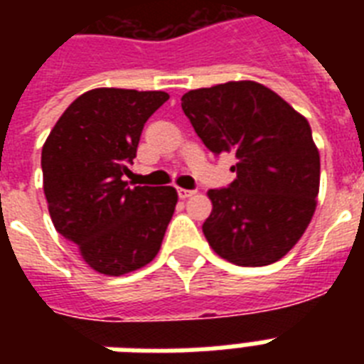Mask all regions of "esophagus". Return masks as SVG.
Wrapping results in <instances>:
<instances>
[{
	"label": "esophagus",
	"mask_w": 364,
	"mask_h": 364,
	"mask_svg": "<svg viewBox=\"0 0 364 364\" xmlns=\"http://www.w3.org/2000/svg\"><path fill=\"white\" fill-rule=\"evenodd\" d=\"M177 194H179V198H191L194 194V191H188V188H177Z\"/></svg>",
	"instance_id": "1"
}]
</instances>
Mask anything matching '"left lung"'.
<instances>
[{
  "mask_svg": "<svg viewBox=\"0 0 364 364\" xmlns=\"http://www.w3.org/2000/svg\"><path fill=\"white\" fill-rule=\"evenodd\" d=\"M181 107L211 153L236 156V179L208 193L213 210L202 230L211 249L238 266L279 260L316 211L319 151L308 121L255 81L188 90Z\"/></svg>",
  "mask_w": 364,
  "mask_h": 364,
  "instance_id": "obj_1",
  "label": "left lung"
}]
</instances>
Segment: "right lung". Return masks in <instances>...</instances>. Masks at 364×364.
I'll return each instance as SVG.
<instances>
[{"instance_id": "obj_1", "label": "right lung", "mask_w": 364, "mask_h": 364, "mask_svg": "<svg viewBox=\"0 0 364 364\" xmlns=\"http://www.w3.org/2000/svg\"><path fill=\"white\" fill-rule=\"evenodd\" d=\"M160 90L94 88L64 111L41 151L48 213L90 268L122 276L156 257L177 204L173 187H130L147 119Z\"/></svg>"}]
</instances>
